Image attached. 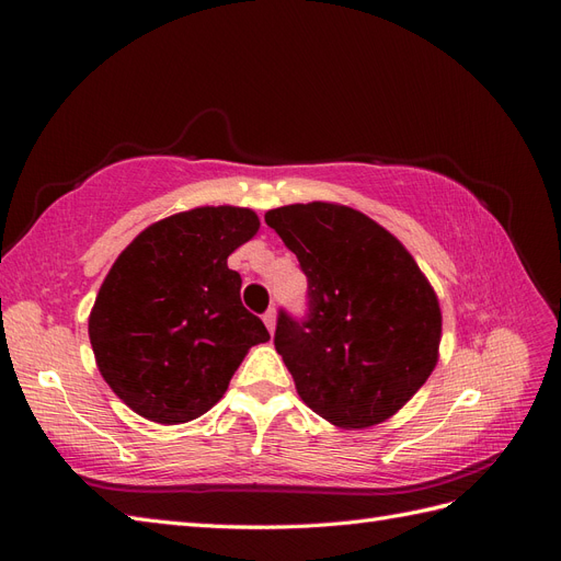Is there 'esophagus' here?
I'll return each mask as SVG.
<instances>
[{"instance_id": "obj_1", "label": "esophagus", "mask_w": 561, "mask_h": 561, "mask_svg": "<svg viewBox=\"0 0 561 561\" xmlns=\"http://www.w3.org/2000/svg\"><path fill=\"white\" fill-rule=\"evenodd\" d=\"M264 325L268 328L271 334H274V330H276V309H268V311L264 313Z\"/></svg>"}]
</instances>
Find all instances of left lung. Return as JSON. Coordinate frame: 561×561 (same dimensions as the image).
I'll list each match as a JSON object with an SVG mask.
<instances>
[{
    "instance_id": "1",
    "label": "left lung",
    "mask_w": 561,
    "mask_h": 561,
    "mask_svg": "<svg viewBox=\"0 0 561 561\" xmlns=\"http://www.w3.org/2000/svg\"><path fill=\"white\" fill-rule=\"evenodd\" d=\"M264 219L309 280L307 318L280 311L274 334L299 398L346 431L390 419L437 365L443 313L428 278L393 233L348 206L295 203Z\"/></svg>"
}]
</instances>
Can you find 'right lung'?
<instances>
[{"label":"right lung","mask_w":561,"mask_h":561,"mask_svg":"<svg viewBox=\"0 0 561 561\" xmlns=\"http://www.w3.org/2000/svg\"><path fill=\"white\" fill-rule=\"evenodd\" d=\"M257 229L250 208L203 206L147 227L112 264L89 336L100 375L135 414L163 426L198 419L268 342L227 266Z\"/></svg>","instance_id":"right-lung-1"}]
</instances>
